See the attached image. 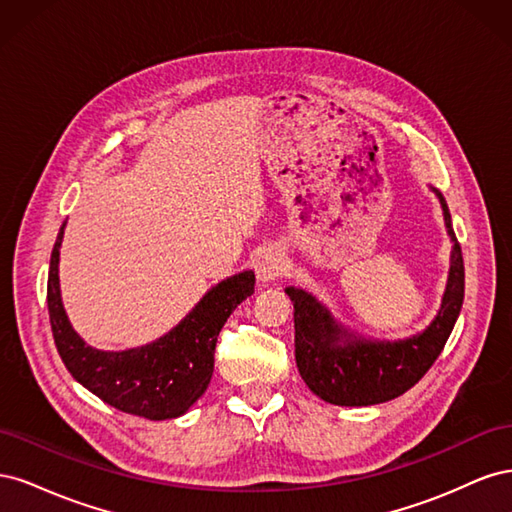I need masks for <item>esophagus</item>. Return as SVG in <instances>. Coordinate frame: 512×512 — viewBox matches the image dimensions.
Listing matches in <instances>:
<instances>
[{
    "label": "esophagus",
    "mask_w": 512,
    "mask_h": 512,
    "mask_svg": "<svg viewBox=\"0 0 512 512\" xmlns=\"http://www.w3.org/2000/svg\"><path fill=\"white\" fill-rule=\"evenodd\" d=\"M254 271L258 282L269 284L277 280V277H282V273L286 271V258L280 250H275V247H265V250L258 252L254 260Z\"/></svg>",
    "instance_id": "1"
}]
</instances>
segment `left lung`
I'll return each instance as SVG.
<instances>
[{
	"mask_svg": "<svg viewBox=\"0 0 512 512\" xmlns=\"http://www.w3.org/2000/svg\"><path fill=\"white\" fill-rule=\"evenodd\" d=\"M448 237L453 241L451 271L438 316L423 333L397 342L365 339L337 322L314 294L286 288L294 305V356L309 391L333 406H374L404 395L438 359L463 303V256L451 211L436 190Z\"/></svg>",
	"mask_w": 512,
	"mask_h": 512,
	"instance_id": "obj_1",
	"label": "left lung"
}]
</instances>
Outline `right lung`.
<instances>
[{"instance_id":"1","label":"right lung","mask_w":512,"mask_h":512,"mask_svg":"<svg viewBox=\"0 0 512 512\" xmlns=\"http://www.w3.org/2000/svg\"><path fill=\"white\" fill-rule=\"evenodd\" d=\"M59 228L53 245L46 303L57 352L76 382L104 404L149 421L177 418L207 391L213 376L215 342L235 307L254 294V271H243L213 286L173 331L156 342L121 352L87 346L72 329L61 303Z\"/></svg>"}]
</instances>
